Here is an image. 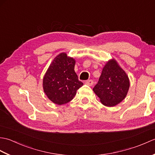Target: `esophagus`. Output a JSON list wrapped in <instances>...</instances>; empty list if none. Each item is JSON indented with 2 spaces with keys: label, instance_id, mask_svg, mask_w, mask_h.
Segmentation results:
<instances>
[{
  "label": "esophagus",
  "instance_id": "esophagus-1",
  "mask_svg": "<svg viewBox=\"0 0 155 155\" xmlns=\"http://www.w3.org/2000/svg\"><path fill=\"white\" fill-rule=\"evenodd\" d=\"M94 81L93 80H88L85 81V84L88 85V86H92L93 84Z\"/></svg>",
  "mask_w": 155,
  "mask_h": 155
}]
</instances>
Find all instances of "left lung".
Segmentation results:
<instances>
[{
	"mask_svg": "<svg viewBox=\"0 0 155 155\" xmlns=\"http://www.w3.org/2000/svg\"><path fill=\"white\" fill-rule=\"evenodd\" d=\"M130 83L125 72L114 60L108 61L103 69L93 91L103 104L113 107L127 96Z\"/></svg>",
	"mask_w": 155,
	"mask_h": 155,
	"instance_id": "1",
	"label": "left lung"
}]
</instances>
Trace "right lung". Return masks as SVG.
<instances>
[{
	"mask_svg": "<svg viewBox=\"0 0 155 155\" xmlns=\"http://www.w3.org/2000/svg\"><path fill=\"white\" fill-rule=\"evenodd\" d=\"M75 61L66 53L52 61L43 78L44 91L48 98L58 105L70 102L83 85L74 72Z\"/></svg>",
	"mask_w": 155,
	"mask_h": 155,
	"instance_id": "add662e5",
	"label": "right lung"
}]
</instances>
